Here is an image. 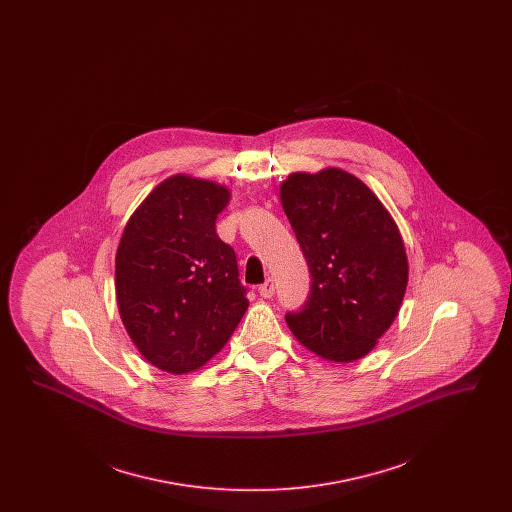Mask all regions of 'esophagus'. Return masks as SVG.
I'll list each match as a JSON object with an SVG mask.
<instances>
[{
    "instance_id": "obj_1",
    "label": "esophagus",
    "mask_w": 512,
    "mask_h": 512,
    "mask_svg": "<svg viewBox=\"0 0 512 512\" xmlns=\"http://www.w3.org/2000/svg\"><path fill=\"white\" fill-rule=\"evenodd\" d=\"M259 293H261V297H265V299L272 297V295H274V282L268 278L265 284L259 286Z\"/></svg>"
}]
</instances>
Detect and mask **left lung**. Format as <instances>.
Masks as SVG:
<instances>
[{"mask_svg": "<svg viewBox=\"0 0 512 512\" xmlns=\"http://www.w3.org/2000/svg\"><path fill=\"white\" fill-rule=\"evenodd\" d=\"M280 199L313 282L293 336L332 363L368 355L390 330L409 282L401 232L363 180L338 167L292 172Z\"/></svg>", "mask_w": 512, "mask_h": 512, "instance_id": "left-lung-1", "label": "left lung"}]
</instances>
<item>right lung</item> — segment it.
<instances>
[{
    "label": "right lung",
    "mask_w": 512,
    "mask_h": 512,
    "mask_svg": "<svg viewBox=\"0 0 512 512\" xmlns=\"http://www.w3.org/2000/svg\"><path fill=\"white\" fill-rule=\"evenodd\" d=\"M230 190L174 174L151 190L122 230L115 290L122 324L144 359L188 374L230 340L249 301L236 253L215 222Z\"/></svg>",
    "instance_id": "obj_1"
}]
</instances>
